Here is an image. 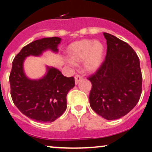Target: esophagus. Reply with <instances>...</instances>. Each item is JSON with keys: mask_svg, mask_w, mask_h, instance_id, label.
<instances>
[{"mask_svg": "<svg viewBox=\"0 0 152 152\" xmlns=\"http://www.w3.org/2000/svg\"><path fill=\"white\" fill-rule=\"evenodd\" d=\"M82 77L80 75H75V84H77L79 82H80V80H82Z\"/></svg>", "mask_w": 152, "mask_h": 152, "instance_id": "esophagus-1", "label": "esophagus"}]
</instances>
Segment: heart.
Wrapping results in <instances>:
<instances>
[{
	"mask_svg": "<svg viewBox=\"0 0 152 152\" xmlns=\"http://www.w3.org/2000/svg\"><path fill=\"white\" fill-rule=\"evenodd\" d=\"M104 48L99 41L84 40L74 43L68 49L70 61L78 64L84 61L87 71L93 72L100 67L103 61Z\"/></svg>",
	"mask_w": 152,
	"mask_h": 152,
	"instance_id": "obj_1",
	"label": "heart"
}]
</instances>
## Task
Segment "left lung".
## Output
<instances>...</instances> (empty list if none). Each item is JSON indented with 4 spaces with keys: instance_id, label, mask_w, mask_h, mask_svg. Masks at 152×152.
Listing matches in <instances>:
<instances>
[{
    "instance_id": "obj_1",
    "label": "left lung",
    "mask_w": 152,
    "mask_h": 152,
    "mask_svg": "<svg viewBox=\"0 0 152 152\" xmlns=\"http://www.w3.org/2000/svg\"><path fill=\"white\" fill-rule=\"evenodd\" d=\"M107 54L96 72L88 77L92 84L90 106L108 120L123 117L135 107L142 93L140 61L127 43L104 32Z\"/></svg>"
}]
</instances>
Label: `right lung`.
Returning a JSON list of instances; mask_svg holds the SVG:
<instances>
[{
  "label": "right lung",
  "mask_w": 152,
  "mask_h": 152,
  "mask_svg": "<svg viewBox=\"0 0 152 152\" xmlns=\"http://www.w3.org/2000/svg\"><path fill=\"white\" fill-rule=\"evenodd\" d=\"M60 41L61 38L56 37L33 41L23 48L12 62L9 79L12 101L23 115L36 121L52 122L64 113L66 95L75 86V78L48 67L42 79L31 80L25 75L23 64L28 56L40 55L47 49L57 52Z\"/></svg>",
  "instance_id": "right-lung-1"
}]
</instances>
